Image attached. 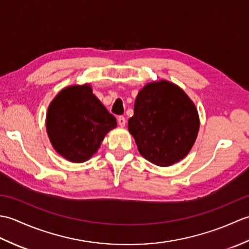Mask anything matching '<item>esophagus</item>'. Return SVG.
<instances>
[{
  "instance_id": "34e87169",
  "label": "esophagus",
  "mask_w": 249,
  "mask_h": 249,
  "mask_svg": "<svg viewBox=\"0 0 249 249\" xmlns=\"http://www.w3.org/2000/svg\"><path fill=\"white\" fill-rule=\"evenodd\" d=\"M118 124L121 126V127H124L125 126V124H126V120H125V118L124 116H119L118 118Z\"/></svg>"
}]
</instances>
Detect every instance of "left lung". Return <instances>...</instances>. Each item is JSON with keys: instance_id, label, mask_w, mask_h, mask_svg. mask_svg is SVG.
<instances>
[{"instance_id": "left-lung-1", "label": "left lung", "mask_w": 249, "mask_h": 249, "mask_svg": "<svg viewBox=\"0 0 249 249\" xmlns=\"http://www.w3.org/2000/svg\"><path fill=\"white\" fill-rule=\"evenodd\" d=\"M200 121L193 100L177 84L153 81L142 88L128 120L138 151L145 160L169 167L186 156L197 139Z\"/></svg>"}]
</instances>
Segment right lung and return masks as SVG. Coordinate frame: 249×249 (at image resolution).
I'll return each mask as SVG.
<instances>
[{"label": "right lung", "mask_w": 249, "mask_h": 249, "mask_svg": "<svg viewBox=\"0 0 249 249\" xmlns=\"http://www.w3.org/2000/svg\"><path fill=\"white\" fill-rule=\"evenodd\" d=\"M116 119L95 96L89 84L64 88L50 103L46 129L56 153L71 162H84L99 149Z\"/></svg>", "instance_id": "right-lung-1"}]
</instances>
